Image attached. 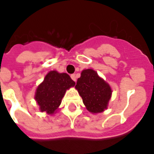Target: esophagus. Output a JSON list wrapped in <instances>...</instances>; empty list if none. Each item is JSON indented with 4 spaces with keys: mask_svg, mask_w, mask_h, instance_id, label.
<instances>
[{
    "mask_svg": "<svg viewBox=\"0 0 154 154\" xmlns=\"http://www.w3.org/2000/svg\"><path fill=\"white\" fill-rule=\"evenodd\" d=\"M70 77H71V78H72V79H73V81H75V82L77 81V77H76V75H75V74H72L70 76Z\"/></svg>",
    "mask_w": 154,
    "mask_h": 154,
    "instance_id": "esophagus-1",
    "label": "esophagus"
}]
</instances>
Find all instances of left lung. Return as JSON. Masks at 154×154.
I'll use <instances>...</instances> for the list:
<instances>
[{"mask_svg":"<svg viewBox=\"0 0 154 154\" xmlns=\"http://www.w3.org/2000/svg\"><path fill=\"white\" fill-rule=\"evenodd\" d=\"M75 88L90 112L99 113L107 108L112 97V89L96 71L91 69L82 71Z\"/></svg>","mask_w":154,"mask_h":154,"instance_id":"left-lung-1","label":"left lung"}]
</instances>
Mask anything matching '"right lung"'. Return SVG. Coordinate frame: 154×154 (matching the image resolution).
Instances as JSON below:
<instances>
[{"mask_svg":"<svg viewBox=\"0 0 154 154\" xmlns=\"http://www.w3.org/2000/svg\"><path fill=\"white\" fill-rule=\"evenodd\" d=\"M74 85L75 82L67 73L49 72L37 88L35 97L41 112L53 114L61 104L66 90Z\"/></svg>","mask_w":154,"mask_h":154,"instance_id":"obj_1","label":"right lung"}]
</instances>
